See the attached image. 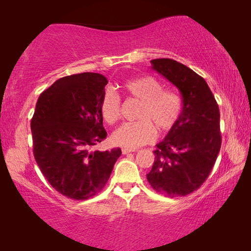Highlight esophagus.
<instances>
[{
  "instance_id": "34e87169",
  "label": "esophagus",
  "mask_w": 251,
  "mask_h": 251,
  "mask_svg": "<svg viewBox=\"0 0 251 251\" xmlns=\"http://www.w3.org/2000/svg\"><path fill=\"white\" fill-rule=\"evenodd\" d=\"M131 152H136V150H132V149H122V154H129Z\"/></svg>"
}]
</instances>
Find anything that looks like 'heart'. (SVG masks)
<instances>
[{
	"label": "heart",
	"mask_w": 251,
	"mask_h": 251,
	"mask_svg": "<svg viewBox=\"0 0 251 251\" xmlns=\"http://www.w3.org/2000/svg\"><path fill=\"white\" fill-rule=\"evenodd\" d=\"M126 94L140 100L136 118L138 121L123 123L113 132V143L119 146L135 147L154 140L156 130L160 133L170 131L176 126L183 111L180 96L163 89V84L153 76L130 78L123 83ZM100 112L105 121L113 125L121 116V98L107 89L100 100Z\"/></svg>",
	"instance_id": "b5f03b06"
}]
</instances>
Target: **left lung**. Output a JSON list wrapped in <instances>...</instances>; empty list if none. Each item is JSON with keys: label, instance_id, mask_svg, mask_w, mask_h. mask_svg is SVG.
Returning <instances> with one entry per match:
<instances>
[{"label": "left lung", "instance_id": "obj_1", "mask_svg": "<svg viewBox=\"0 0 251 251\" xmlns=\"http://www.w3.org/2000/svg\"><path fill=\"white\" fill-rule=\"evenodd\" d=\"M152 68L179 90L183 111L176 126L154 151L151 186L168 198L198 190L214 167L221 150L219 108L203 77L169 58L151 60Z\"/></svg>", "mask_w": 251, "mask_h": 251}]
</instances>
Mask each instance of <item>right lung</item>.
I'll return each mask as SVG.
<instances>
[{"mask_svg":"<svg viewBox=\"0 0 251 251\" xmlns=\"http://www.w3.org/2000/svg\"><path fill=\"white\" fill-rule=\"evenodd\" d=\"M107 82L98 73L59 78L40 95L30 122L37 166L54 190L73 200L99 193L121 155V149L92 150L107 136L100 112Z\"/></svg>","mask_w":251,"mask_h":251,"instance_id":"add662e5","label":"right lung"}]
</instances>
